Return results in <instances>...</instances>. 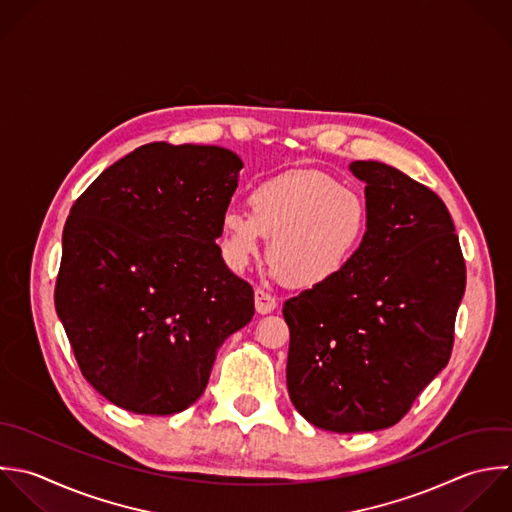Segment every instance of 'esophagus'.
I'll use <instances>...</instances> for the list:
<instances>
[{"instance_id": "34e87169", "label": "esophagus", "mask_w": 512, "mask_h": 512, "mask_svg": "<svg viewBox=\"0 0 512 512\" xmlns=\"http://www.w3.org/2000/svg\"><path fill=\"white\" fill-rule=\"evenodd\" d=\"M255 309L259 315L273 313L277 309V299L273 295L265 293L263 289H255Z\"/></svg>"}]
</instances>
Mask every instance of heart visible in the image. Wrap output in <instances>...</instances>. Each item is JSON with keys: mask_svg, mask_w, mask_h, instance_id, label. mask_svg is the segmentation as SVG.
I'll list each match as a JSON object with an SVG mask.
<instances>
[{"mask_svg": "<svg viewBox=\"0 0 512 512\" xmlns=\"http://www.w3.org/2000/svg\"><path fill=\"white\" fill-rule=\"evenodd\" d=\"M247 209L221 217L227 267L243 273L269 239L271 275L297 289L333 283L359 255L369 233V207L361 193L321 171L283 173L255 185Z\"/></svg>", "mask_w": 512, "mask_h": 512, "instance_id": "b5f03b06", "label": "heart"}]
</instances>
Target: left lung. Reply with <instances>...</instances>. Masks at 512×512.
I'll return each instance as SVG.
<instances>
[{
	"label": "left lung",
	"mask_w": 512,
	"mask_h": 512,
	"mask_svg": "<svg viewBox=\"0 0 512 512\" xmlns=\"http://www.w3.org/2000/svg\"><path fill=\"white\" fill-rule=\"evenodd\" d=\"M369 233L329 285L283 305L295 409L333 433L399 423L447 367L467 267L443 199L403 171L353 161Z\"/></svg>",
	"instance_id": "left-lung-1"
}]
</instances>
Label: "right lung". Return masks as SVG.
I'll return each instance as SVG.
<instances>
[{
    "label": "right lung",
    "instance_id": "right-lung-1",
    "mask_svg": "<svg viewBox=\"0 0 512 512\" xmlns=\"http://www.w3.org/2000/svg\"><path fill=\"white\" fill-rule=\"evenodd\" d=\"M243 161L217 145L147 143L107 167L63 227L55 311L87 383L137 415L205 391L253 289L215 243Z\"/></svg>",
    "mask_w": 512,
    "mask_h": 512
}]
</instances>
